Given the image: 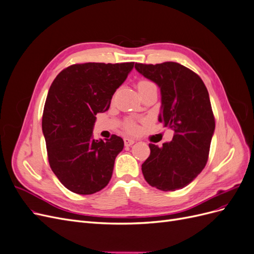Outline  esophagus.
Masks as SVG:
<instances>
[{"instance_id":"34e87169","label":"esophagus","mask_w":254,"mask_h":254,"mask_svg":"<svg viewBox=\"0 0 254 254\" xmlns=\"http://www.w3.org/2000/svg\"><path fill=\"white\" fill-rule=\"evenodd\" d=\"M136 141L134 139H130V137H125L124 139V143L125 146H131L132 144H134Z\"/></svg>"}]
</instances>
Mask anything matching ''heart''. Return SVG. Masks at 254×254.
<instances>
[{"instance_id": "b5f03b06", "label": "heart", "mask_w": 254, "mask_h": 254, "mask_svg": "<svg viewBox=\"0 0 254 254\" xmlns=\"http://www.w3.org/2000/svg\"><path fill=\"white\" fill-rule=\"evenodd\" d=\"M152 87H156L155 83L151 82L150 80H147V79H143V80H140L139 83H137V90L142 91V90H145V89H148V88H152ZM126 128L128 131L130 132H134L136 131V125L133 124V123H128V124L126 125Z\"/></svg>"}]
</instances>
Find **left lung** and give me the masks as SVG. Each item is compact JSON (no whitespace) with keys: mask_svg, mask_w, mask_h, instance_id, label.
I'll list each match as a JSON object with an SVG mask.
<instances>
[{"mask_svg":"<svg viewBox=\"0 0 254 254\" xmlns=\"http://www.w3.org/2000/svg\"><path fill=\"white\" fill-rule=\"evenodd\" d=\"M134 67L160 88L158 120L175 132L161 147L149 144L150 156L142 164L144 178L164 191L183 189L201 173L209 157L215 130L209 92L196 73L173 61Z\"/></svg>","mask_w":254,"mask_h":254,"instance_id":"1","label":"left lung"}]
</instances>
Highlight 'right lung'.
<instances>
[{
	"label": "right lung",
	"mask_w": 254,
	"mask_h": 254,
	"mask_svg": "<svg viewBox=\"0 0 254 254\" xmlns=\"http://www.w3.org/2000/svg\"><path fill=\"white\" fill-rule=\"evenodd\" d=\"M133 64H73L52 83L44 105L42 132L52 171L73 193L94 194L111 179L124 141L115 134L110 140H94L95 115L109 109L114 92Z\"/></svg>",
	"instance_id": "1"
}]
</instances>
